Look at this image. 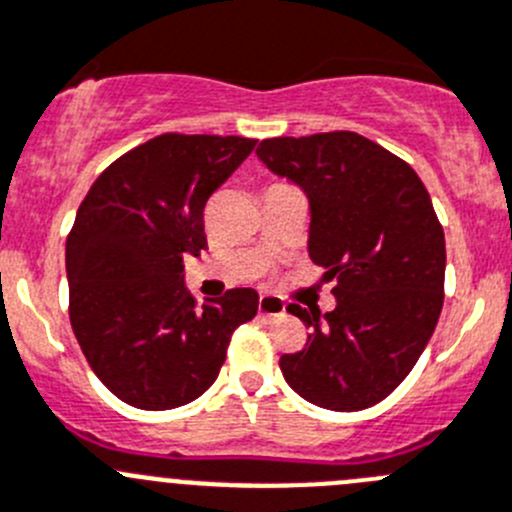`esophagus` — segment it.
<instances>
[{"label":"esophagus","instance_id":"obj_1","mask_svg":"<svg viewBox=\"0 0 512 512\" xmlns=\"http://www.w3.org/2000/svg\"><path fill=\"white\" fill-rule=\"evenodd\" d=\"M257 312H260L262 317H280V315H285V302L275 295H260Z\"/></svg>","mask_w":512,"mask_h":512}]
</instances>
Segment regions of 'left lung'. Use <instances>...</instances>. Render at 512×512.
Returning a JSON list of instances; mask_svg holds the SVG:
<instances>
[{
	"mask_svg": "<svg viewBox=\"0 0 512 512\" xmlns=\"http://www.w3.org/2000/svg\"><path fill=\"white\" fill-rule=\"evenodd\" d=\"M257 157L307 195V252L335 280L332 312L287 307L310 335L280 357L282 375L325 410L370 408L408 377L443 310L445 235L428 190L357 132L272 137Z\"/></svg>",
	"mask_w": 512,
	"mask_h": 512,
	"instance_id": "8db88e82",
	"label": "left lung"
}]
</instances>
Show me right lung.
I'll use <instances>...</instances> for the list:
<instances>
[{"instance_id":"add662e5","label":"right lung","mask_w":512,"mask_h":512,"mask_svg":"<svg viewBox=\"0 0 512 512\" xmlns=\"http://www.w3.org/2000/svg\"><path fill=\"white\" fill-rule=\"evenodd\" d=\"M255 145L160 135L114 160L79 205L67 237L69 320L94 375L132 408L200 398L232 332L257 315L252 287L197 305L182 262L207 250V200Z\"/></svg>"}]
</instances>
